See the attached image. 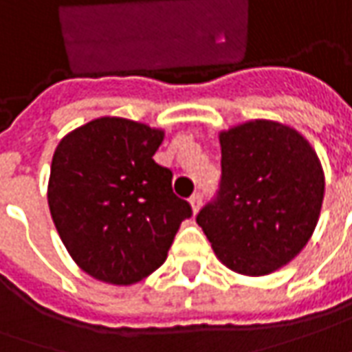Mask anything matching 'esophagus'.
<instances>
[{"mask_svg": "<svg viewBox=\"0 0 352 352\" xmlns=\"http://www.w3.org/2000/svg\"><path fill=\"white\" fill-rule=\"evenodd\" d=\"M190 206H192V212H198L200 210V206H202V192L200 190H196L195 195L190 196Z\"/></svg>", "mask_w": 352, "mask_h": 352, "instance_id": "esophagus-1", "label": "esophagus"}]
</instances>
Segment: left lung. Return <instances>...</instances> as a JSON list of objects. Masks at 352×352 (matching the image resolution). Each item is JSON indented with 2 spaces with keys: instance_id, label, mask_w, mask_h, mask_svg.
I'll list each match as a JSON object with an SVG mask.
<instances>
[{
  "instance_id": "obj_1",
  "label": "left lung",
  "mask_w": 352,
  "mask_h": 352,
  "mask_svg": "<svg viewBox=\"0 0 352 352\" xmlns=\"http://www.w3.org/2000/svg\"><path fill=\"white\" fill-rule=\"evenodd\" d=\"M219 144V188L196 223L229 270L272 274L314 233L324 200L320 160L305 136L274 121L229 129Z\"/></svg>"
}]
</instances>
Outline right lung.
I'll return each instance as SVG.
<instances>
[{"label": "right lung", "instance_id": "add662e5", "mask_svg": "<svg viewBox=\"0 0 352 352\" xmlns=\"http://www.w3.org/2000/svg\"><path fill=\"white\" fill-rule=\"evenodd\" d=\"M164 131L100 117L57 144L47 185L50 212L78 266L113 285H131L166 262L190 204L156 164Z\"/></svg>", "mask_w": 352, "mask_h": 352}]
</instances>
